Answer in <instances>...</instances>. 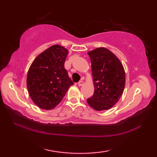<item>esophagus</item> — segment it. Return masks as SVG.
<instances>
[{
    "mask_svg": "<svg viewBox=\"0 0 157 157\" xmlns=\"http://www.w3.org/2000/svg\"><path fill=\"white\" fill-rule=\"evenodd\" d=\"M84 82H83V81H79L78 82V86H82L83 85H84Z\"/></svg>",
    "mask_w": 157,
    "mask_h": 157,
    "instance_id": "esophagus-1",
    "label": "esophagus"
}]
</instances>
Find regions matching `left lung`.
Wrapping results in <instances>:
<instances>
[{
  "instance_id": "8db88e82",
  "label": "left lung",
  "mask_w": 157,
  "mask_h": 157,
  "mask_svg": "<svg viewBox=\"0 0 157 157\" xmlns=\"http://www.w3.org/2000/svg\"><path fill=\"white\" fill-rule=\"evenodd\" d=\"M88 54L91 61L94 92L87 102L97 111L109 110L119 101L124 90V67L117 56L106 48H97Z\"/></svg>"
}]
</instances>
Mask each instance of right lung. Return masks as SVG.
Instances as JSON below:
<instances>
[{
	"instance_id": "add662e5",
	"label": "right lung",
	"mask_w": 157,
	"mask_h": 157,
	"mask_svg": "<svg viewBox=\"0 0 157 157\" xmlns=\"http://www.w3.org/2000/svg\"><path fill=\"white\" fill-rule=\"evenodd\" d=\"M68 52L62 46L52 45L36 56L29 67L26 80L28 90L39 108L54 109L73 84L64 67Z\"/></svg>"
}]
</instances>
